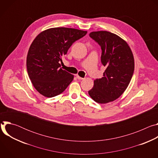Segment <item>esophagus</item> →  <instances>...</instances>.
Segmentation results:
<instances>
[{"mask_svg":"<svg viewBox=\"0 0 158 158\" xmlns=\"http://www.w3.org/2000/svg\"><path fill=\"white\" fill-rule=\"evenodd\" d=\"M76 77L78 79H79V80H82V79H84V78L83 77H80L78 74H77L76 75Z\"/></svg>","mask_w":158,"mask_h":158,"instance_id":"obj_1","label":"esophagus"}]
</instances>
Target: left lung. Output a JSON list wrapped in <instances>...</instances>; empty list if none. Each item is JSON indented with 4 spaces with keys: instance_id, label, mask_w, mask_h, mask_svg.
I'll use <instances>...</instances> for the list:
<instances>
[{
    "instance_id": "8db88e82",
    "label": "left lung",
    "mask_w": 158,
    "mask_h": 158,
    "mask_svg": "<svg viewBox=\"0 0 158 158\" xmlns=\"http://www.w3.org/2000/svg\"><path fill=\"white\" fill-rule=\"evenodd\" d=\"M89 36L101 48V62L106 70L101 79L94 81L88 93L94 101L106 104L119 98L126 91L134 70L132 52L118 35L106 31L92 32Z\"/></svg>"
}]
</instances>
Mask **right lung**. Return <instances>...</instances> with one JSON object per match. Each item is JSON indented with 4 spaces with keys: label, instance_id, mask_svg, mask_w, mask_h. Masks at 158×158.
Returning a JSON list of instances; mask_svg holds the SVG:
<instances>
[{
    "label": "right lung",
    "instance_id": "right-lung-1",
    "mask_svg": "<svg viewBox=\"0 0 158 158\" xmlns=\"http://www.w3.org/2000/svg\"><path fill=\"white\" fill-rule=\"evenodd\" d=\"M87 31L54 27L39 34L32 42L27 56V70L37 91L46 98L56 96L68 87L74 75L60 68V61L72 44Z\"/></svg>",
    "mask_w": 158,
    "mask_h": 158
}]
</instances>
